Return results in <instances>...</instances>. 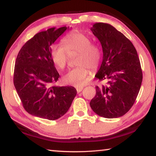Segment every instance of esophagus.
<instances>
[{
  "label": "esophagus",
  "instance_id": "obj_1",
  "mask_svg": "<svg viewBox=\"0 0 156 156\" xmlns=\"http://www.w3.org/2000/svg\"><path fill=\"white\" fill-rule=\"evenodd\" d=\"M83 87H77V88H76V90H77L78 93H80V92H81L82 90H83Z\"/></svg>",
  "mask_w": 156,
  "mask_h": 156
}]
</instances>
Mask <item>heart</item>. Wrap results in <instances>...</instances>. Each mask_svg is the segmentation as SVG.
<instances>
[{"label":"heart","instance_id":"heart-1","mask_svg":"<svg viewBox=\"0 0 156 156\" xmlns=\"http://www.w3.org/2000/svg\"><path fill=\"white\" fill-rule=\"evenodd\" d=\"M62 44H54L51 47L53 62L58 68L63 69L67 65L68 53H80L77 65H80L69 71L63 76L65 84L76 87L84 85L87 82L89 70L96 69L102 58V51L96 44H91L90 36L80 31L72 32L62 39Z\"/></svg>","mask_w":156,"mask_h":156}]
</instances>
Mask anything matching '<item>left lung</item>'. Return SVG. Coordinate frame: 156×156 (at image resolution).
<instances>
[{"instance_id":"obj_1","label":"left lung","mask_w":156,"mask_h":156,"mask_svg":"<svg viewBox=\"0 0 156 156\" xmlns=\"http://www.w3.org/2000/svg\"><path fill=\"white\" fill-rule=\"evenodd\" d=\"M91 31L103 53L95 76L107 83L96 87V96L89 104L101 117L119 118L133 106L140 89L142 73L138 53L131 42L110 24L96 23Z\"/></svg>"}]
</instances>
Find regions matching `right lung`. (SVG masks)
Returning <instances> with one entry per match:
<instances>
[{
  "mask_svg": "<svg viewBox=\"0 0 156 156\" xmlns=\"http://www.w3.org/2000/svg\"><path fill=\"white\" fill-rule=\"evenodd\" d=\"M69 27L48 29L36 34L18 53L14 84L25 109L36 117L55 120L65 115L77 94L72 86L57 87L51 45Z\"/></svg>",
  "mask_w": 156,
  "mask_h": 156,
  "instance_id": "right-lung-1",
  "label": "right lung"
}]
</instances>
